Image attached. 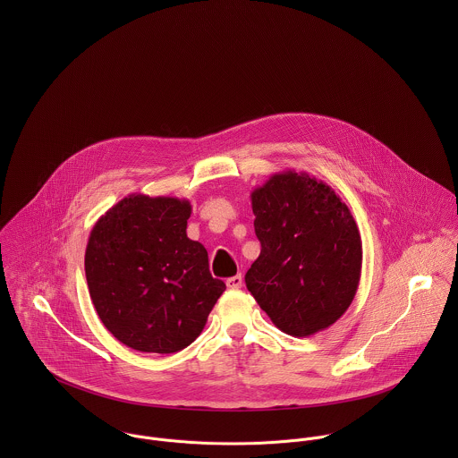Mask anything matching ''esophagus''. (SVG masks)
I'll return each mask as SVG.
<instances>
[{
  "mask_svg": "<svg viewBox=\"0 0 458 458\" xmlns=\"http://www.w3.org/2000/svg\"><path fill=\"white\" fill-rule=\"evenodd\" d=\"M225 284H227L229 289H242V287H243V276H242V275L231 276V278H227Z\"/></svg>",
  "mask_w": 458,
  "mask_h": 458,
  "instance_id": "34e87169",
  "label": "esophagus"
}]
</instances>
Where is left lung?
I'll return each mask as SVG.
<instances>
[{
  "label": "left lung",
  "mask_w": 458,
  "mask_h": 458,
  "mask_svg": "<svg viewBox=\"0 0 458 458\" xmlns=\"http://www.w3.org/2000/svg\"><path fill=\"white\" fill-rule=\"evenodd\" d=\"M250 197L261 254L247 289L284 333L327 329L352 303L361 276V236L347 204L296 171L273 174Z\"/></svg>",
  "instance_id": "obj_1"
}]
</instances>
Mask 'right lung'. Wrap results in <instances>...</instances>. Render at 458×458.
<instances>
[{"label":"right lung","instance_id":"obj_1","mask_svg":"<svg viewBox=\"0 0 458 458\" xmlns=\"http://www.w3.org/2000/svg\"><path fill=\"white\" fill-rule=\"evenodd\" d=\"M187 199L131 194L93 225L84 269L95 310L122 344L169 354L200 335L225 291L187 236Z\"/></svg>","mask_w":458,"mask_h":458}]
</instances>
